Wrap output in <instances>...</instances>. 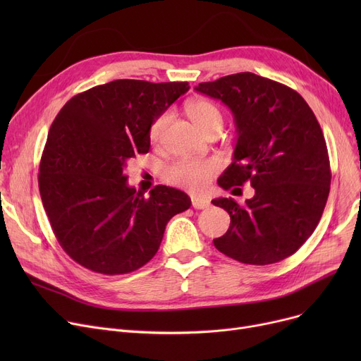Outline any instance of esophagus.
Segmentation results:
<instances>
[{"mask_svg": "<svg viewBox=\"0 0 361 361\" xmlns=\"http://www.w3.org/2000/svg\"><path fill=\"white\" fill-rule=\"evenodd\" d=\"M211 202L209 199L202 197V196H192V206L195 209H206V207H209Z\"/></svg>", "mask_w": 361, "mask_h": 361, "instance_id": "34e87169", "label": "esophagus"}]
</instances>
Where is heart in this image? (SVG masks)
Returning <instances> with one entry per match:
<instances>
[{
  "instance_id": "1",
  "label": "heart",
  "mask_w": 361,
  "mask_h": 361,
  "mask_svg": "<svg viewBox=\"0 0 361 361\" xmlns=\"http://www.w3.org/2000/svg\"><path fill=\"white\" fill-rule=\"evenodd\" d=\"M187 116L193 124L203 133L214 128H221L224 118L219 108L206 99H195L185 105ZM169 114L164 112L152 123L149 130V137L152 143H158L162 137L164 128L168 123ZM218 171V164L214 159H177L162 169V178L173 185L185 187L188 190L200 192L211 183L212 177Z\"/></svg>"
}]
</instances>
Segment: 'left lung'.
Segmentation results:
<instances>
[{"instance_id": "obj_1", "label": "left lung", "mask_w": 361, "mask_h": 361, "mask_svg": "<svg viewBox=\"0 0 361 361\" xmlns=\"http://www.w3.org/2000/svg\"><path fill=\"white\" fill-rule=\"evenodd\" d=\"M195 89L228 106L237 126L233 162L218 184L237 190L249 181L255 188L244 206L212 200L231 216L215 247L247 264L294 255L313 234L331 188L326 142L313 111L294 89L249 71Z\"/></svg>"}]
</instances>
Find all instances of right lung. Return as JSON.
Here are the masks:
<instances>
[{"instance_id": "1", "label": "right lung", "mask_w": 361, "mask_h": 361, "mask_svg": "<svg viewBox=\"0 0 361 361\" xmlns=\"http://www.w3.org/2000/svg\"><path fill=\"white\" fill-rule=\"evenodd\" d=\"M190 86L114 80L73 97L55 117L39 164V192L63 250L104 275L137 271L159 249L165 226L190 197L127 184L124 166L150 149L149 130Z\"/></svg>"}]
</instances>
